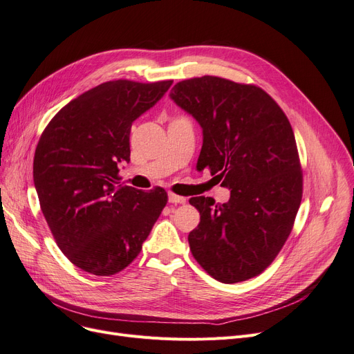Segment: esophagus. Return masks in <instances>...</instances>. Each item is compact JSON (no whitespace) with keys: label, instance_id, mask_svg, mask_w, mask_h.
Returning <instances> with one entry per match:
<instances>
[{"label":"esophagus","instance_id":"esophagus-1","mask_svg":"<svg viewBox=\"0 0 354 354\" xmlns=\"http://www.w3.org/2000/svg\"><path fill=\"white\" fill-rule=\"evenodd\" d=\"M168 202H169V203H176V205H185V203H186V197L177 196V194H174V193H169V194H168Z\"/></svg>","mask_w":354,"mask_h":354}]
</instances>
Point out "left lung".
<instances>
[{"label":"left lung","mask_w":354,"mask_h":354,"mask_svg":"<svg viewBox=\"0 0 354 354\" xmlns=\"http://www.w3.org/2000/svg\"><path fill=\"white\" fill-rule=\"evenodd\" d=\"M169 98L201 124L197 168L231 190L230 201H189L201 222L189 234L193 257L222 283L260 274L292 231L302 199V171L292 126L256 86L205 75L177 82Z\"/></svg>","instance_id":"8db88e82"}]
</instances>
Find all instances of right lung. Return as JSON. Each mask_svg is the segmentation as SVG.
I'll use <instances>...</instances> for the list:
<instances>
[{"instance_id": "obj_1", "label": "right lung", "mask_w": 354, "mask_h": 354, "mask_svg": "<svg viewBox=\"0 0 354 354\" xmlns=\"http://www.w3.org/2000/svg\"><path fill=\"white\" fill-rule=\"evenodd\" d=\"M173 81L103 82L62 107L41 133L33 180L40 209L68 260L95 276L128 267L164 206L161 187L119 185L131 161L132 123L157 104Z\"/></svg>"}]
</instances>
